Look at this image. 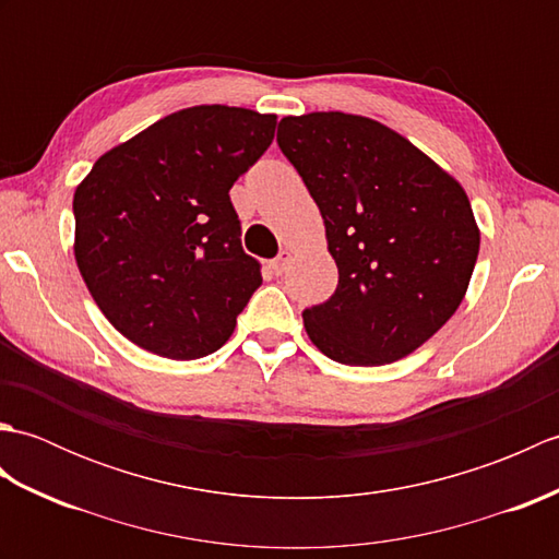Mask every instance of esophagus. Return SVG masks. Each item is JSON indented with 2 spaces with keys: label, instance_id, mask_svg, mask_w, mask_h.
Returning a JSON list of instances; mask_svg holds the SVG:
<instances>
[{
  "label": "esophagus",
  "instance_id": "34e87169",
  "mask_svg": "<svg viewBox=\"0 0 559 559\" xmlns=\"http://www.w3.org/2000/svg\"><path fill=\"white\" fill-rule=\"evenodd\" d=\"M288 264H290V252H288V249H283V252L271 261V269H273V273H276V276H281V273H286Z\"/></svg>",
  "mask_w": 559,
  "mask_h": 559
}]
</instances>
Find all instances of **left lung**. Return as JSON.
Instances as JSON below:
<instances>
[{
  "instance_id": "left-lung-1",
  "label": "left lung",
  "mask_w": 559,
  "mask_h": 559,
  "mask_svg": "<svg viewBox=\"0 0 559 559\" xmlns=\"http://www.w3.org/2000/svg\"><path fill=\"white\" fill-rule=\"evenodd\" d=\"M278 146L322 211L338 286L302 312L307 336L343 365L406 358L459 310L480 233L463 187L370 117H283Z\"/></svg>"
}]
</instances>
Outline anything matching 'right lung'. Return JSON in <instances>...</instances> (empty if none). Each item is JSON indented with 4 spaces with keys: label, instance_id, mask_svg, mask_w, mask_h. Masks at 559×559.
Instances as JSON below:
<instances>
[{
    "label": "right lung",
    "instance_id": "right-lung-1",
    "mask_svg": "<svg viewBox=\"0 0 559 559\" xmlns=\"http://www.w3.org/2000/svg\"><path fill=\"white\" fill-rule=\"evenodd\" d=\"M273 132L276 115L197 105L105 153L76 187L79 271L100 312L139 348L194 360L230 338L261 286L230 187Z\"/></svg>",
    "mask_w": 559,
    "mask_h": 559
}]
</instances>
